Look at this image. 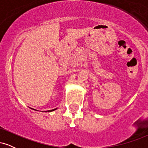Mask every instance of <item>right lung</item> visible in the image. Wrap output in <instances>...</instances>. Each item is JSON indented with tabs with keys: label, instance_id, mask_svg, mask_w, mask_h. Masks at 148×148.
I'll return each mask as SVG.
<instances>
[{
	"label": "right lung",
	"instance_id": "right-lung-1",
	"mask_svg": "<svg viewBox=\"0 0 148 148\" xmlns=\"http://www.w3.org/2000/svg\"><path fill=\"white\" fill-rule=\"evenodd\" d=\"M57 108H55V109H52V110H49V111H47L48 112H51V111H55V110H56ZM45 112H47V111H45Z\"/></svg>",
	"mask_w": 148,
	"mask_h": 148
}]
</instances>
